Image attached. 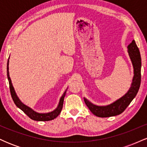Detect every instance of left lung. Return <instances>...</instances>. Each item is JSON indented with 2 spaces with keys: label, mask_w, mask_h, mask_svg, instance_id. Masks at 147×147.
<instances>
[{
  "label": "left lung",
  "mask_w": 147,
  "mask_h": 147,
  "mask_svg": "<svg viewBox=\"0 0 147 147\" xmlns=\"http://www.w3.org/2000/svg\"><path fill=\"white\" fill-rule=\"evenodd\" d=\"M127 48L130 59L133 64V72H134L132 84L128 92L115 102L109 105L104 106H96L89 102L85 97L84 98L88 108L92 113L97 117H108L121 114L127 108L130 103L132 102L139 90L141 83L142 63L140 53L134 40H133L132 42L128 45Z\"/></svg>",
  "instance_id": "8db88e82"
}]
</instances>
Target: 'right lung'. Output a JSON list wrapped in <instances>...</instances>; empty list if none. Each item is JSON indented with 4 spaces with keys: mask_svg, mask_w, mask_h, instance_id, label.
I'll return each mask as SVG.
<instances>
[{
    "mask_svg": "<svg viewBox=\"0 0 147 147\" xmlns=\"http://www.w3.org/2000/svg\"><path fill=\"white\" fill-rule=\"evenodd\" d=\"M9 59H8L7 64V79L9 81V90L10 92H11V97H12L13 101H14V104H16V106L17 107L19 108L21 110H22L23 112L25 113L30 118H31L33 120L36 121H49V120H52L55 118H56L60 114L61 111L62 110V108H63V100H64V97H65V93H66V90H65L63 95L61 96V97L60 98L58 106L57 107V109L55 110L50 113H38L35 112L34 111H33L31 108L28 107L26 105H25L24 104H23L21 102L19 98L18 97V96L16 95V92H15L14 87H13L12 84H11V79L9 77Z\"/></svg>",
    "mask_w": 147,
    "mask_h": 147,
    "instance_id": "obj_1",
    "label": "right lung"
}]
</instances>
